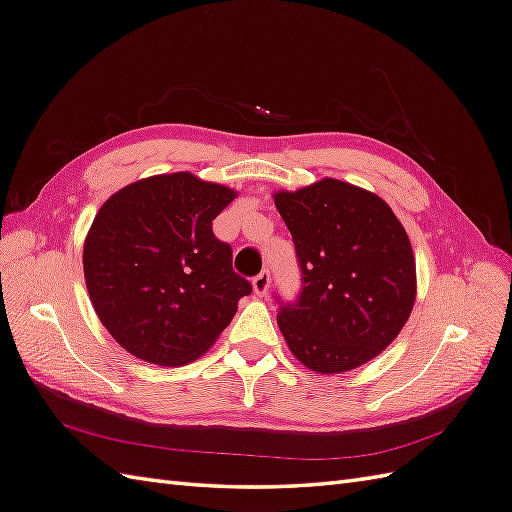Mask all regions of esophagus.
Instances as JSON below:
<instances>
[{
    "label": "esophagus",
    "mask_w": 512,
    "mask_h": 512,
    "mask_svg": "<svg viewBox=\"0 0 512 512\" xmlns=\"http://www.w3.org/2000/svg\"><path fill=\"white\" fill-rule=\"evenodd\" d=\"M252 284H254V292L260 294V297H265L269 286H271V273L269 271H260L252 280Z\"/></svg>",
    "instance_id": "esophagus-1"
}]
</instances>
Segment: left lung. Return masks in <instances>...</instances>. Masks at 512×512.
<instances>
[{"instance_id":"left-lung-1","label":"left lung","mask_w":512,"mask_h":512,"mask_svg":"<svg viewBox=\"0 0 512 512\" xmlns=\"http://www.w3.org/2000/svg\"><path fill=\"white\" fill-rule=\"evenodd\" d=\"M301 269L277 324L297 359L337 374L374 359L404 327L416 294L410 239L391 207L356 185L322 179L275 194Z\"/></svg>"}]
</instances>
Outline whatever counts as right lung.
<instances>
[{"mask_svg": "<svg viewBox=\"0 0 512 512\" xmlns=\"http://www.w3.org/2000/svg\"><path fill=\"white\" fill-rule=\"evenodd\" d=\"M237 194L190 173L136 181L106 200L85 241L91 303L134 356L175 367L228 327L252 284L232 269L213 220Z\"/></svg>", "mask_w": 512, "mask_h": 512, "instance_id": "right-lung-1", "label": "right lung"}]
</instances>
